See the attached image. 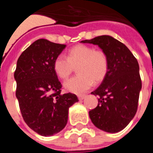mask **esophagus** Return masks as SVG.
I'll list each match as a JSON object with an SVG mask.
<instances>
[{"label":"esophagus","instance_id":"1","mask_svg":"<svg viewBox=\"0 0 153 153\" xmlns=\"http://www.w3.org/2000/svg\"><path fill=\"white\" fill-rule=\"evenodd\" d=\"M85 97H86V95H79L78 96V99H79V100H83Z\"/></svg>","mask_w":153,"mask_h":153}]
</instances>
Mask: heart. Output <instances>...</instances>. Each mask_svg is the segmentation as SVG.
<instances>
[{"instance_id": "heart-1", "label": "heart", "mask_w": 153, "mask_h": 153, "mask_svg": "<svg viewBox=\"0 0 153 153\" xmlns=\"http://www.w3.org/2000/svg\"><path fill=\"white\" fill-rule=\"evenodd\" d=\"M77 67L79 74L64 83L66 90L80 94L95 83L102 82L106 77L109 69L106 54L101 50L93 47L78 44L67 51V56L58 55L53 61V70L60 79L66 80Z\"/></svg>"}]
</instances>
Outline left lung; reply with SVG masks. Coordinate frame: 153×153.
<instances>
[{
    "label": "left lung",
    "mask_w": 153,
    "mask_h": 153,
    "mask_svg": "<svg viewBox=\"0 0 153 153\" xmlns=\"http://www.w3.org/2000/svg\"><path fill=\"white\" fill-rule=\"evenodd\" d=\"M81 42L98 45L109 62L106 77L91 93L99 99L97 107L89 112L90 120L105 132H120L130 123L138 109L142 80L137 60L125 44L110 36Z\"/></svg>",
    "instance_id": "obj_1"
}]
</instances>
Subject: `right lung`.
<instances>
[{"instance_id": "1", "label": "right lung", "mask_w": 153, "mask_h": 153, "mask_svg": "<svg viewBox=\"0 0 153 153\" xmlns=\"http://www.w3.org/2000/svg\"><path fill=\"white\" fill-rule=\"evenodd\" d=\"M65 47L39 39L17 60L14 78L21 115L27 125L41 136L61 131L67 123L69 108L78 102L74 93H60L62 84L53 70L54 59Z\"/></svg>"}]
</instances>
